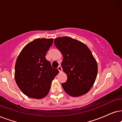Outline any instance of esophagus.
<instances>
[{
	"label": "esophagus",
	"instance_id": "34e87169",
	"mask_svg": "<svg viewBox=\"0 0 122 122\" xmlns=\"http://www.w3.org/2000/svg\"><path fill=\"white\" fill-rule=\"evenodd\" d=\"M57 69H58V70L60 72H62V67H61V66H58V67H57Z\"/></svg>",
	"mask_w": 122,
	"mask_h": 122
}]
</instances>
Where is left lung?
Instances as JSON below:
<instances>
[{
  "instance_id": "1",
  "label": "left lung",
  "mask_w": 122,
  "mask_h": 122,
  "mask_svg": "<svg viewBox=\"0 0 122 122\" xmlns=\"http://www.w3.org/2000/svg\"><path fill=\"white\" fill-rule=\"evenodd\" d=\"M54 43L63 56V71L67 75L62 86L71 97L86 94L94 85L98 73V64L86 45L69 37L55 39Z\"/></svg>"
}]
</instances>
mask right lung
<instances>
[{"label": "right lung", "mask_w": 122, "mask_h": 122, "mask_svg": "<svg viewBox=\"0 0 122 122\" xmlns=\"http://www.w3.org/2000/svg\"><path fill=\"white\" fill-rule=\"evenodd\" d=\"M53 38H37L28 43L16 60L14 78L26 96L41 99L47 95L52 81L58 74L46 58Z\"/></svg>", "instance_id": "add662e5"}]
</instances>
